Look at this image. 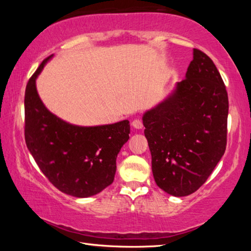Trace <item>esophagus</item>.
Returning a JSON list of instances; mask_svg holds the SVG:
<instances>
[{"instance_id": "esophagus-1", "label": "esophagus", "mask_w": 251, "mask_h": 251, "mask_svg": "<svg viewBox=\"0 0 251 251\" xmlns=\"http://www.w3.org/2000/svg\"><path fill=\"white\" fill-rule=\"evenodd\" d=\"M131 125H133V127H135V128L139 129L143 127V122H142V120H139V118H136V120L131 122Z\"/></svg>"}]
</instances>
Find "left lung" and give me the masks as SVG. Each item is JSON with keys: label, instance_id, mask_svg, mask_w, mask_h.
<instances>
[{"label": "left lung", "instance_id": "obj_1", "mask_svg": "<svg viewBox=\"0 0 251 251\" xmlns=\"http://www.w3.org/2000/svg\"><path fill=\"white\" fill-rule=\"evenodd\" d=\"M228 94L211 58L194 49L186 78L143 116L157 186L176 197L205 184L227 145Z\"/></svg>", "mask_w": 251, "mask_h": 251}]
</instances>
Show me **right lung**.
Wrapping results in <instances>:
<instances>
[{
    "label": "right lung",
    "instance_id": "right-lung-1",
    "mask_svg": "<svg viewBox=\"0 0 251 251\" xmlns=\"http://www.w3.org/2000/svg\"><path fill=\"white\" fill-rule=\"evenodd\" d=\"M50 57L41 63L25 90V143L42 173L58 190L90 197L113 182L117 154L129 138V122L82 127L53 115L35 86L37 75Z\"/></svg>",
    "mask_w": 251,
    "mask_h": 251
}]
</instances>
